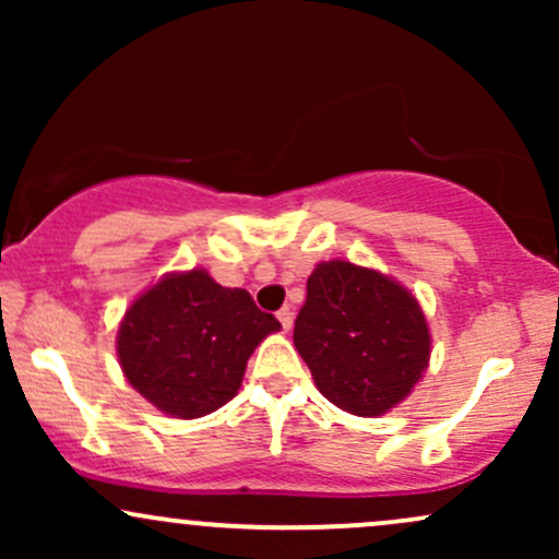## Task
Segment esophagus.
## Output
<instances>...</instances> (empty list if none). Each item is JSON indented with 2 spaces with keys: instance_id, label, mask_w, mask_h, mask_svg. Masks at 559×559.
I'll use <instances>...</instances> for the list:
<instances>
[{
  "instance_id": "1",
  "label": "esophagus",
  "mask_w": 559,
  "mask_h": 559,
  "mask_svg": "<svg viewBox=\"0 0 559 559\" xmlns=\"http://www.w3.org/2000/svg\"><path fill=\"white\" fill-rule=\"evenodd\" d=\"M278 320H281V325H284V331L292 329V323H294L292 307H281V310H278Z\"/></svg>"
}]
</instances>
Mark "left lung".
Returning a JSON list of instances; mask_svg holds the SVG:
<instances>
[{
  "mask_svg": "<svg viewBox=\"0 0 559 559\" xmlns=\"http://www.w3.org/2000/svg\"><path fill=\"white\" fill-rule=\"evenodd\" d=\"M294 344L325 400L360 418L389 413L431 357L418 299L386 275L333 260L307 278Z\"/></svg>",
  "mask_w": 559,
  "mask_h": 559,
  "instance_id": "1",
  "label": "left lung"
}]
</instances>
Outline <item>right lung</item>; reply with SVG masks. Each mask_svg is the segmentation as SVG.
Returning a JSON list of instances; mask_svg holds the SVG:
<instances>
[{
  "mask_svg": "<svg viewBox=\"0 0 559 559\" xmlns=\"http://www.w3.org/2000/svg\"><path fill=\"white\" fill-rule=\"evenodd\" d=\"M281 323L249 292L204 271L168 275L128 307L120 368L133 389L173 418H202L234 400L247 360Z\"/></svg>",
  "mask_w": 559,
  "mask_h": 559,
  "instance_id": "right-lung-1",
  "label": "right lung"
}]
</instances>
